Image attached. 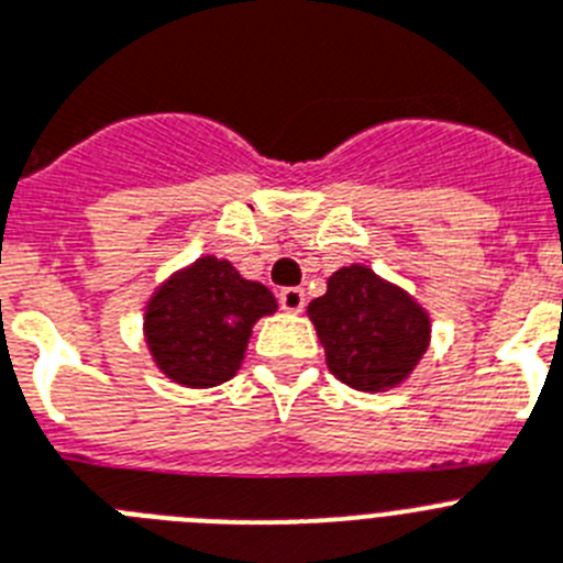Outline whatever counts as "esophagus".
<instances>
[{
  "label": "esophagus",
  "mask_w": 563,
  "mask_h": 563,
  "mask_svg": "<svg viewBox=\"0 0 563 563\" xmlns=\"http://www.w3.org/2000/svg\"><path fill=\"white\" fill-rule=\"evenodd\" d=\"M277 300H280V309L291 311V314H297V311L306 309V291L303 289H283L280 295H277Z\"/></svg>",
  "instance_id": "obj_1"
}]
</instances>
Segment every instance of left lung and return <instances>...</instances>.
Masks as SVG:
<instances>
[{
  "mask_svg": "<svg viewBox=\"0 0 563 563\" xmlns=\"http://www.w3.org/2000/svg\"><path fill=\"white\" fill-rule=\"evenodd\" d=\"M309 318L338 380L361 391L398 386L429 346V314L372 268L346 266L311 300Z\"/></svg>",
  "mask_w": 563,
  "mask_h": 563,
  "instance_id": "1",
  "label": "left lung"
}]
</instances>
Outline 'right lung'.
Masks as SVG:
<instances>
[{"label": "right lung", "mask_w": 563, "mask_h": 563, "mask_svg": "<svg viewBox=\"0 0 563 563\" xmlns=\"http://www.w3.org/2000/svg\"><path fill=\"white\" fill-rule=\"evenodd\" d=\"M277 309L263 283L243 280L229 260L200 257L163 283L145 306V343L174 384L209 389L243 363L252 325Z\"/></svg>", "instance_id": "obj_1"}]
</instances>
